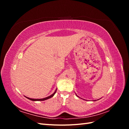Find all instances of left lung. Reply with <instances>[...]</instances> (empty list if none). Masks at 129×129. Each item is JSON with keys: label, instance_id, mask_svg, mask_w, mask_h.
<instances>
[{"label": "left lung", "instance_id": "left-lung-1", "mask_svg": "<svg viewBox=\"0 0 129 129\" xmlns=\"http://www.w3.org/2000/svg\"><path fill=\"white\" fill-rule=\"evenodd\" d=\"M76 96H77V95H76ZM78 97H79V96H78Z\"/></svg>", "mask_w": 129, "mask_h": 129}]
</instances>
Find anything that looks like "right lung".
Instances as JSON below:
<instances>
[{"instance_id": "obj_1", "label": "right lung", "mask_w": 129, "mask_h": 129, "mask_svg": "<svg viewBox=\"0 0 129 129\" xmlns=\"http://www.w3.org/2000/svg\"><path fill=\"white\" fill-rule=\"evenodd\" d=\"M56 90H57V89H56V90L55 91V92H54L53 94H52L51 95H50V96H49L48 97H46V98H44V99H30V98H29V97H26L27 99H29V100H31V101H45V100H48V99H50V98H51V97H52L54 95V94H55V93H56Z\"/></svg>"}]
</instances>
